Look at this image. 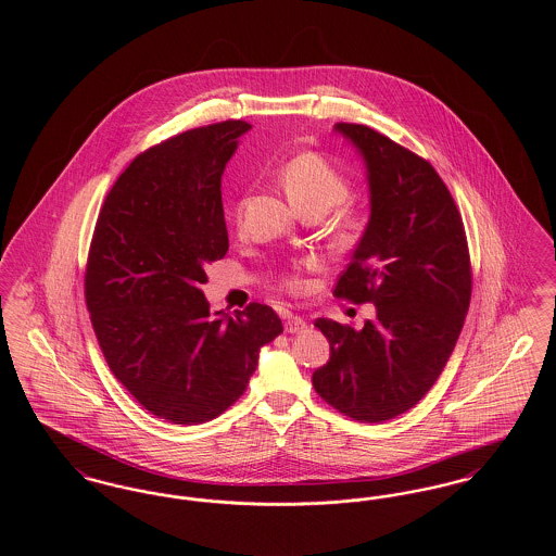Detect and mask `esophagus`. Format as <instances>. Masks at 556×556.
<instances>
[{
    "instance_id": "34e87169",
    "label": "esophagus",
    "mask_w": 556,
    "mask_h": 556,
    "mask_svg": "<svg viewBox=\"0 0 556 556\" xmlns=\"http://www.w3.org/2000/svg\"><path fill=\"white\" fill-rule=\"evenodd\" d=\"M306 329V320L302 317H291L286 320V331L288 333H300Z\"/></svg>"
}]
</instances>
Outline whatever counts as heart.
Listing matches in <instances>:
<instances>
[{
    "mask_svg": "<svg viewBox=\"0 0 556 556\" xmlns=\"http://www.w3.org/2000/svg\"><path fill=\"white\" fill-rule=\"evenodd\" d=\"M277 179L286 189L291 206L302 214H325L336 206L333 231L340 239H352L361 229V214L345 200L350 193V181L344 173L317 152L295 154L277 168ZM311 261L295 266V270L283 277V286L291 291L304 288L300 277L302 268H313Z\"/></svg>",
    "mask_w": 556,
    "mask_h": 556,
    "instance_id": "obj_1",
    "label": "heart"
}]
</instances>
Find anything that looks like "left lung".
Listing matches in <instances>:
<instances>
[{
	"mask_svg": "<svg viewBox=\"0 0 556 556\" xmlns=\"http://www.w3.org/2000/svg\"><path fill=\"white\" fill-rule=\"evenodd\" d=\"M336 131L361 152L370 218L333 293L377 315L361 331L329 318L327 365L313 386L327 404L361 424L413 408L446 367L471 302V261L460 212L427 160L367 125Z\"/></svg>",
	"mask_w": 556,
	"mask_h": 556,
	"instance_id": "left-lung-1",
	"label": "left lung"
}]
</instances>
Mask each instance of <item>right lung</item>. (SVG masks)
<instances>
[{
	"instance_id": "obj_1",
	"label": "right lung",
	"mask_w": 556,
	"mask_h": 556,
	"mask_svg": "<svg viewBox=\"0 0 556 556\" xmlns=\"http://www.w3.org/2000/svg\"><path fill=\"white\" fill-rule=\"evenodd\" d=\"M243 121L175 135L139 154L110 189L85 270V302L108 367L170 424L223 415L258 367L281 318L252 302L211 313L204 266L229 250L220 177Z\"/></svg>"
}]
</instances>
